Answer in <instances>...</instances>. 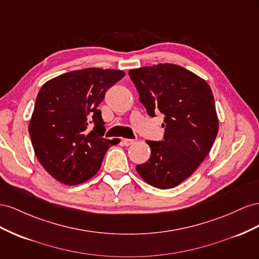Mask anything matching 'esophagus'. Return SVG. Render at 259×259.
Masks as SVG:
<instances>
[{
	"instance_id": "esophagus-1",
	"label": "esophagus",
	"mask_w": 259,
	"mask_h": 259,
	"mask_svg": "<svg viewBox=\"0 0 259 259\" xmlns=\"http://www.w3.org/2000/svg\"><path fill=\"white\" fill-rule=\"evenodd\" d=\"M134 143H135V140H131V139H122L121 140V144L124 146H129Z\"/></svg>"
}]
</instances>
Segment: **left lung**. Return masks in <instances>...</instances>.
Returning <instances> with one entry per match:
<instances>
[{
    "mask_svg": "<svg viewBox=\"0 0 259 259\" xmlns=\"http://www.w3.org/2000/svg\"><path fill=\"white\" fill-rule=\"evenodd\" d=\"M129 76L147 114L165 115L164 141H146L151 157L137 171L152 187L175 188L196 170L215 142L219 124L211 89L195 73L168 63L131 69Z\"/></svg>",
    "mask_w": 259,
    "mask_h": 259,
    "instance_id": "8db88e82",
    "label": "left lung"
}]
</instances>
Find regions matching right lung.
<instances>
[{
    "label": "right lung",
    "instance_id": "right-lung-1",
    "mask_svg": "<svg viewBox=\"0 0 259 259\" xmlns=\"http://www.w3.org/2000/svg\"><path fill=\"white\" fill-rule=\"evenodd\" d=\"M124 75L116 69L85 68L63 73L42 85L29 135L36 158L57 181L75 186L92 178L106 151L120 142L103 138L105 122L98 106Z\"/></svg>",
    "mask_w": 259,
    "mask_h": 259
}]
</instances>
